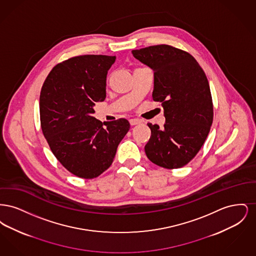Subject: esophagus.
<instances>
[{"label": "esophagus", "mask_w": 256, "mask_h": 256, "mask_svg": "<svg viewBox=\"0 0 256 256\" xmlns=\"http://www.w3.org/2000/svg\"><path fill=\"white\" fill-rule=\"evenodd\" d=\"M141 122H142V120H140V119H130V126H136V124H139Z\"/></svg>", "instance_id": "1"}]
</instances>
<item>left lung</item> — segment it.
<instances>
[{
	"mask_svg": "<svg viewBox=\"0 0 256 256\" xmlns=\"http://www.w3.org/2000/svg\"><path fill=\"white\" fill-rule=\"evenodd\" d=\"M134 58L154 71L152 98L164 108V128L148 124L152 135L146 158L158 166L178 169L195 158L213 122V102L206 76L187 52L170 45L134 50Z\"/></svg>",
	"mask_w": 256,
	"mask_h": 256,
	"instance_id": "left-lung-1",
	"label": "left lung"
}]
</instances>
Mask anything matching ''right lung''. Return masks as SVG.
I'll return each instance as SVG.
<instances>
[{
	"instance_id": "right-lung-1",
	"label": "right lung",
	"mask_w": 256,
	"mask_h": 256,
	"mask_svg": "<svg viewBox=\"0 0 256 256\" xmlns=\"http://www.w3.org/2000/svg\"><path fill=\"white\" fill-rule=\"evenodd\" d=\"M115 60L74 56L56 64L41 88L42 132L61 165L82 178H97L110 168L130 126L124 118L102 122L92 116L95 104L106 98V74Z\"/></svg>"
}]
</instances>
